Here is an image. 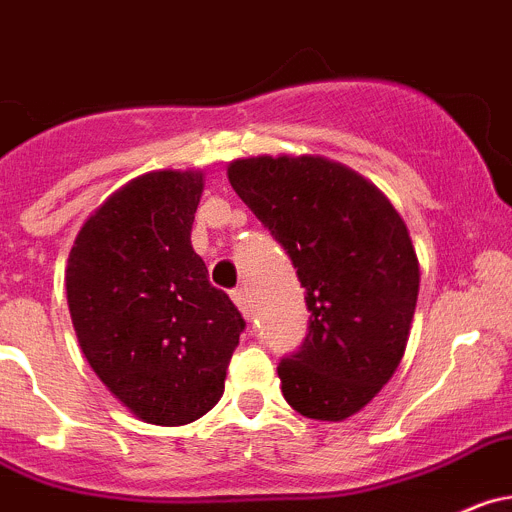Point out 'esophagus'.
Returning a JSON list of instances; mask_svg holds the SVG:
<instances>
[{
	"label": "esophagus",
	"mask_w": 512,
	"mask_h": 512,
	"mask_svg": "<svg viewBox=\"0 0 512 512\" xmlns=\"http://www.w3.org/2000/svg\"><path fill=\"white\" fill-rule=\"evenodd\" d=\"M231 299H233V304H236L238 309H241V314H243V316L251 314V301H248L246 289H233Z\"/></svg>",
	"instance_id": "esophagus-1"
}]
</instances>
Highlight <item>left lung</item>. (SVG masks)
<instances>
[{"label": "left lung", "instance_id": "left-lung-1", "mask_svg": "<svg viewBox=\"0 0 512 512\" xmlns=\"http://www.w3.org/2000/svg\"><path fill=\"white\" fill-rule=\"evenodd\" d=\"M228 180L306 289L309 334L281 359V392L299 415L347 420L405 354L420 291L410 231L374 183L319 155L233 160Z\"/></svg>", "mask_w": 512, "mask_h": 512}]
</instances>
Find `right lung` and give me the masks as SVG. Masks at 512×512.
I'll return each instance as SVG.
<instances>
[{"label":"right lung","mask_w":512,"mask_h":512,"mask_svg":"<svg viewBox=\"0 0 512 512\" xmlns=\"http://www.w3.org/2000/svg\"><path fill=\"white\" fill-rule=\"evenodd\" d=\"M201 193V170L140 175L82 223L67 259L82 354L150 425H188L216 405L246 326L191 246Z\"/></svg>","instance_id":"1"}]
</instances>
